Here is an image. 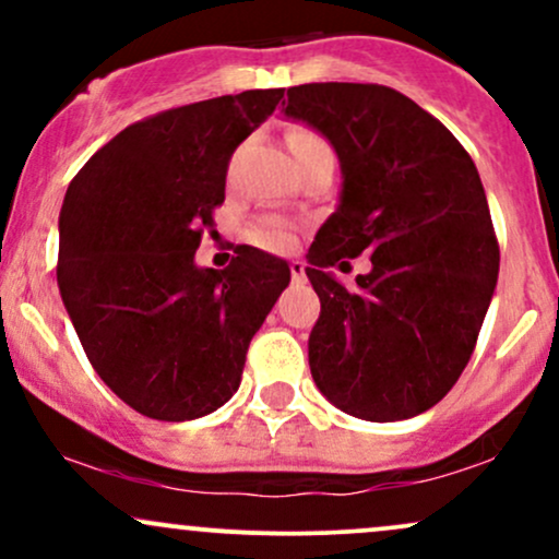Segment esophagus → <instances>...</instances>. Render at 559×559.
Returning <instances> with one entry per match:
<instances>
[{"instance_id": "1", "label": "esophagus", "mask_w": 559, "mask_h": 559, "mask_svg": "<svg viewBox=\"0 0 559 559\" xmlns=\"http://www.w3.org/2000/svg\"><path fill=\"white\" fill-rule=\"evenodd\" d=\"M288 271H292L294 281H305V262H301V260L288 262Z\"/></svg>"}]
</instances>
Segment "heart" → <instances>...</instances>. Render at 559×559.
<instances>
[{
  "mask_svg": "<svg viewBox=\"0 0 559 559\" xmlns=\"http://www.w3.org/2000/svg\"><path fill=\"white\" fill-rule=\"evenodd\" d=\"M286 141H288V150H292L294 157L305 155V152H312V150H331L329 141L307 126L288 128ZM249 239H252L262 249H271V252H286V249L294 243V228L288 226V223H281V221H265L249 230Z\"/></svg>",
  "mask_w": 559,
  "mask_h": 559,
  "instance_id": "heart-1",
  "label": "heart"
}]
</instances>
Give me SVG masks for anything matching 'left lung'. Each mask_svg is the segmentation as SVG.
Returning <instances> with one entry per match:
<instances>
[{
  "label": "left lung",
  "mask_w": 559,
  "mask_h": 559,
  "mask_svg": "<svg viewBox=\"0 0 559 559\" xmlns=\"http://www.w3.org/2000/svg\"><path fill=\"white\" fill-rule=\"evenodd\" d=\"M284 105L331 141L344 176L338 210L307 252L320 297L312 378L355 418H415L457 383L497 286L499 241L476 163L396 88L301 83ZM362 251L374 271L346 289L328 267Z\"/></svg>",
  "instance_id": "8db88e82"
}]
</instances>
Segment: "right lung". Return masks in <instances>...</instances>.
I'll return each instance as SVG.
<instances>
[{
    "instance_id": "add662e5",
    "label": "right lung",
    "mask_w": 559,
    "mask_h": 559,
    "mask_svg": "<svg viewBox=\"0 0 559 559\" xmlns=\"http://www.w3.org/2000/svg\"><path fill=\"white\" fill-rule=\"evenodd\" d=\"M281 96L252 88L136 120L68 186L57 286L92 368L146 418L194 420L226 404L292 278L247 243L223 271L194 265L230 155Z\"/></svg>"
}]
</instances>
